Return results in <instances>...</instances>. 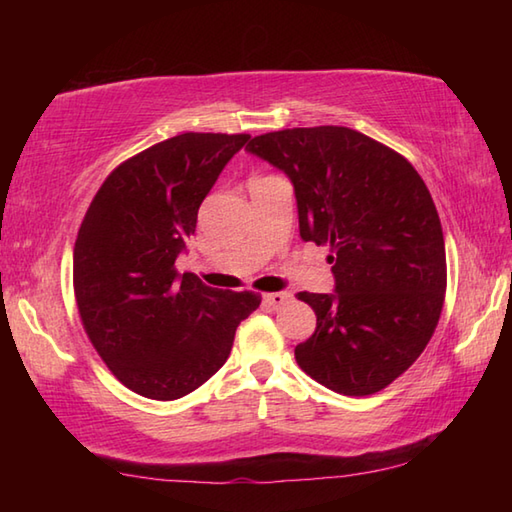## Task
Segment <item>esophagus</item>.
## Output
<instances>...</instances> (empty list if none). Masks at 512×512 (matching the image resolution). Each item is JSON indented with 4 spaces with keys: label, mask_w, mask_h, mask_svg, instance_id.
I'll return each mask as SVG.
<instances>
[{
    "label": "esophagus",
    "mask_w": 512,
    "mask_h": 512,
    "mask_svg": "<svg viewBox=\"0 0 512 512\" xmlns=\"http://www.w3.org/2000/svg\"><path fill=\"white\" fill-rule=\"evenodd\" d=\"M262 299H264V306L268 310H279L281 306H286V303L290 301V295L288 292H268V295H264Z\"/></svg>",
    "instance_id": "1"
}]
</instances>
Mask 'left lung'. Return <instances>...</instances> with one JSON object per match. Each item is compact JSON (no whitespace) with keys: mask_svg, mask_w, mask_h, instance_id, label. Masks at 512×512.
I'll return each mask as SVG.
<instances>
[{"mask_svg":"<svg viewBox=\"0 0 512 512\" xmlns=\"http://www.w3.org/2000/svg\"><path fill=\"white\" fill-rule=\"evenodd\" d=\"M246 149L290 178L303 242L332 250L334 292L297 295L317 314L299 367L336 394H376L422 354L442 312L447 255L427 184L350 127L281 129Z\"/></svg>","mask_w":512,"mask_h":512,"instance_id":"left-lung-1","label":"left lung"}]
</instances>
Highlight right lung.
<instances>
[{"instance_id": "obj_1", "label": "right lung", "mask_w": 512, "mask_h": 512, "mask_svg": "<svg viewBox=\"0 0 512 512\" xmlns=\"http://www.w3.org/2000/svg\"><path fill=\"white\" fill-rule=\"evenodd\" d=\"M248 134L187 132L118 165L94 195L74 244L83 328L112 374L136 394H191L231 354L255 292L204 286L176 259L198 209Z\"/></svg>"}]
</instances>
